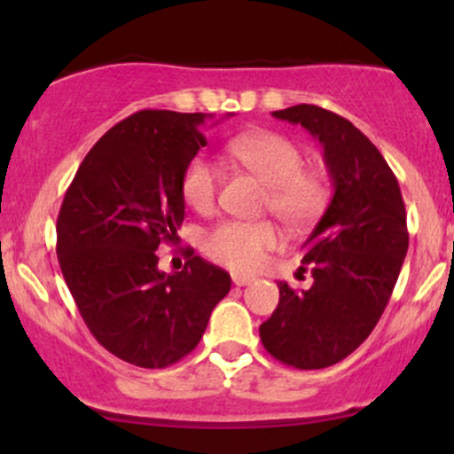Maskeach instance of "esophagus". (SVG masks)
<instances>
[{"label": "esophagus", "instance_id": "34e87169", "mask_svg": "<svg viewBox=\"0 0 454 454\" xmlns=\"http://www.w3.org/2000/svg\"><path fill=\"white\" fill-rule=\"evenodd\" d=\"M232 281L234 286H249L256 281V278H252V275H241V273H234L232 275Z\"/></svg>", "mask_w": 454, "mask_h": 454}]
</instances>
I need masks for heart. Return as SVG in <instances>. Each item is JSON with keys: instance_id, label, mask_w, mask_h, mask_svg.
I'll return each instance as SVG.
<instances>
[{"instance_id": "1", "label": "heart", "mask_w": 454, "mask_h": 454, "mask_svg": "<svg viewBox=\"0 0 454 454\" xmlns=\"http://www.w3.org/2000/svg\"><path fill=\"white\" fill-rule=\"evenodd\" d=\"M228 155L267 185L262 209L279 217L290 231H307L320 220L333 196V185L322 168L305 166V153L294 140L278 132H245L228 143ZM222 173L207 155H194L181 175V196L196 213L217 207ZM279 241L270 222H223L207 234L205 252L234 270L262 267L269 249Z\"/></svg>"}]
</instances>
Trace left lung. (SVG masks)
<instances>
[{
	"label": "left lung",
	"mask_w": 454,
	"mask_h": 454,
	"mask_svg": "<svg viewBox=\"0 0 454 454\" xmlns=\"http://www.w3.org/2000/svg\"><path fill=\"white\" fill-rule=\"evenodd\" d=\"M299 123L325 147L335 194L303 243L307 290L279 281L278 309L260 325V340L279 363L325 369L367 340L384 314L408 254L401 190L387 160L348 119L314 106L275 111Z\"/></svg>",
	"instance_id": "1"
}]
</instances>
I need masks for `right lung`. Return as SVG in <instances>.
I'll list each match as a JSON object with an SVG mask.
<instances>
[{
  "mask_svg": "<svg viewBox=\"0 0 454 454\" xmlns=\"http://www.w3.org/2000/svg\"><path fill=\"white\" fill-rule=\"evenodd\" d=\"M207 117L138 111L119 121L78 166L57 217V258L82 320L137 367L187 356L231 293V275L194 249L176 273L158 269V249L179 241L181 175L207 145Z\"/></svg>",
  "mask_w": 454,
  "mask_h": 454,
  "instance_id": "right-lung-1",
  "label": "right lung"
}]
</instances>
